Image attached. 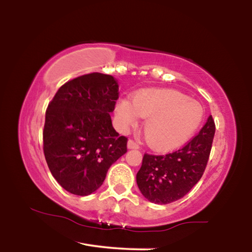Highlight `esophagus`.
<instances>
[{"instance_id":"1","label":"esophagus","mask_w":252,"mask_h":252,"mask_svg":"<svg viewBox=\"0 0 252 252\" xmlns=\"http://www.w3.org/2000/svg\"><path fill=\"white\" fill-rule=\"evenodd\" d=\"M127 148H129V149H139V144H138V142H135L134 140L130 139L129 141H127Z\"/></svg>"}]
</instances>
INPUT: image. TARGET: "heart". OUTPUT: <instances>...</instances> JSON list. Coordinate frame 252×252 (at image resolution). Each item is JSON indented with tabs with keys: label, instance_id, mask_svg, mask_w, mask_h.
Returning <instances> with one entry per match:
<instances>
[{
	"label": "heart",
	"instance_id": "b5f03b06",
	"mask_svg": "<svg viewBox=\"0 0 252 252\" xmlns=\"http://www.w3.org/2000/svg\"><path fill=\"white\" fill-rule=\"evenodd\" d=\"M146 118L143 131L149 146L158 151H169L187 142L203 119V108L198 101L171 89L136 93L132 103L118 102L116 118L126 130Z\"/></svg>",
	"mask_w": 252,
	"mask_h": 252
}]
</instances>
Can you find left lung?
I'll use <instances>...</instances> for the list:
<instances>
[{
	"instance_id": "8db88e82",
	"label": "left lung",
	"mask_w": 252,
	"mask_h": 252,
	"mask_svg": "<svg viewBox=\"0 0 252 252\" xmlns=\"http://www.w3.org/2000/svg\"><path fill=\"white\" fill-rule=\"evenodd\" d=\"M216 125L212 116L190 141L167 155L144 153L136 183L149 201L167 204L181 199L197 185L210 157Z\"/></svg>"
}]
</instances>
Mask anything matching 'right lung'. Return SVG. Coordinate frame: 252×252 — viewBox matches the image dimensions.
Segmentation results:
<instances>
[{
  "label": "right lung",
  "instance_id": "obj_1",
  "mask_svg": "<svg viewBox=\"0 0 252 252\" xmlns=\"http://www.w3.org/2000/svg\"><path fill=\"white\" fill-rule=\"evenodd\" d=\"M119 85L113 76L93 72L67 81L45 112L43 152L51 173L76 195L94 192L111 164L127 151V138L113 129Z\"/></svg>",
  "mask_w": 252,
  "mask_h": 252
}]
</instances>
